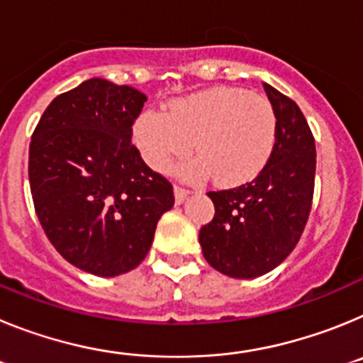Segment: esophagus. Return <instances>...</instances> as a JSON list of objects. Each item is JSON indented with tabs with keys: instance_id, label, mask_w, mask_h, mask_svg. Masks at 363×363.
I'll return each instance as SVG.
<instances>
[{
	"instance_id": "esophagus-1",
	"label": "esophagus",
	"mask_w": 363,
	"mask_h": 363,
	"mask_svg": "<svg viewBox=\"0 0 363 363\" xmlns=\"http://www.w3.org/2000/svg\"><path fill=\"white\" fill-rule=\"evenodd\" d=\"M189 194H191V192H189L187 189L178 187V185H176V187H174V200H176V203H178V205L184 203V201L187 200Z\"/></svg>"
}]
</instances>
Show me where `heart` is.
<instances>
[{"label": "heart", "mask_w": 363, "mask_h": 363, "mask_svg": "<svg viewBox=\"0 0 363 363\" xmlns=\"http://www.w3.org/2000/svg\"><path fill=\"white\" fill-rule=\"evenodd\" d=\"M145 163L163 171L194 147L198 158L178 167L185 179L213 174L220 187H238L262 172L277 143L269 99L238 86H213L174 99L169 111H145L133 125Z\"/></svg>", "instance_id": "1"}]
</instances>
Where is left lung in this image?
I'll return each mask as SVG.
<instances>
[{"label": "left lung", "instance_id": "left-lung-1", "mask_svg": "<svg viewBox=\"0 0 363 363\" xmlns=\"http://www.w3.org/2000/svg\"><path fill=\"white\" fill-rule=\"evenodd\" d=\"M277 114V143L252 182L211 191L214 218L200 229L211 267L230 278L262 277L293 252L311 213L316 147L306 116L293 99L264 83Z\"/></svg>", "mask_w": 363, "mask_h": 363}]
</instances>
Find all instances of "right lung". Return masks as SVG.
I'll list each match as a JSON object with an SVG mask.
<instances>
[{"instance_id":"1","label":"right lung","mask_w":363,"mask_h":363,"mask_svg":"<svg viewBox=\"0 0 363 363\" xmlns=\"http://www.w3.org/2000/svg\"><path fill=\"white\" fill-rule=\"evenodd\" d=\"M147 96L101 78L50 101L32 134L28 182L38 220L56 251L96 277L142 264L172 185L130 143Z\"/></svg>"}]
</instances>
